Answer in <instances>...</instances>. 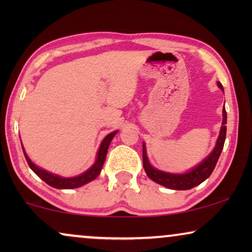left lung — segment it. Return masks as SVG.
Masks as SVG:
<instances>
[{"label": "left lung", "instance_id": "obj_1", "mask_svg": "<svg viewBox=\"0 0 252 252\" xmlns=\"http://www.w3.org/2000/svg\"><path fill=\"white\" fill-rule=\"evenodd\" d=\"M218 87L223 92L222 85L218 82ZM226 123H227V113L225 110V106L222 109V125L221 129H220V134L217 140L215 149L212 150V153L202 161L201 164H198L197 166L192 168L187 173L182 174H173V173H167V172H163L157 170V168L153 167L148 160L147 157V151L146 146L143 143V167L144 171L148 177L151 180L157 182L164 187L174 189V190H187V189H191L202 184L203 181H205L211 173L215 170L217 161L219 159L220 154H221L223 143H225L226 139Z\"/></svg>", "mask_w": 252, "mask_h": 252}]
</instances>
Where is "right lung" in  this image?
Returning <instances> with one entry per match:
<instances>
[{
  "label": "right lung",
  "mask_w": 252,
  "mask_h": 252,
  "mask_svg": "<svg viewBox=\"0 0 252 252\" xmlns=\"http://www.w3.org/2000/svg\"><path fill=\"white\" fill-rule=\"evenodd\" d=\"M117 132H118V130H115V132L108 134V135L104 137V140L102 141L101 147H99V149H98L97 157H96V161L94 163V165H93L89 170L86 171L85 173H82L74 178H63V177H60V175L50 173V172L43 170V168H41L39 166H36L35 164H33L29 158V156L26 155L25 150H24V155H25V158H26L27 163H29V166L31 167V170H32L34 173L37 175V177L42 179L46 184L51 186V187L57 188V189L78 188L86 184H88V182L93 181L94 179L98 177L99 172H101L102 167H103V164H104V161H105L106 153H108V148Z\"/></svg>",
  "instance_id": "1"
}]
</instances>
